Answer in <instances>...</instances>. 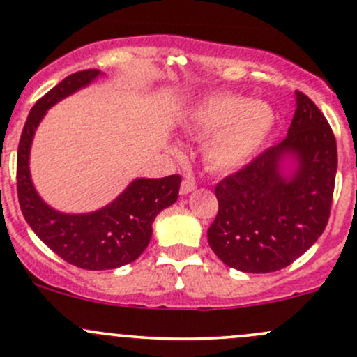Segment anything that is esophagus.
<instances>
[{
  "label": "esophagus",
  "mask_w": 357,
  "mask_h": 357,
  "mask_svg": "<svg viewBox=\"0 0 357 357\" xmlns=\"http://www.w3.org/2000/svg\"><path fill=\"white\" fill-rule=\"evenodd\" d=\"M193 190H195V183L190 181V179H185V181L181 183V186H179V195H183V197H185V195L191 193Z\"/></svg>",
  "instance_id": "34e87169"
}]
</instances>
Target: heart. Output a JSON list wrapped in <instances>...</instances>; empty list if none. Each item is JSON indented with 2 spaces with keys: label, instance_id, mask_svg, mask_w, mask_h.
<instances>
[{
  "label": "heart",
  "instance_id": "b5f03b06",
  "mask_svg": "<svg viewBox=\"0 0 357 357\" xmlns=\"http://www.w3.org/2000/svg\"><path fill=\"white\" fill-rule=\"evenodd\" d=\"M276 125L273 107L238 95H213L195 103L186 113L185 127L197 137H210L205 159L215 171L244 167L259 152Z\"/></svg>",
  "mask_w": 357,
  "mask_h": 357
}]
</instances>
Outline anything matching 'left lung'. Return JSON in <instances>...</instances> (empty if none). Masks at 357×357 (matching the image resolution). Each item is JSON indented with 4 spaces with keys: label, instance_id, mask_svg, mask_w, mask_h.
<instances>
[{
    "label": "left lung",
    "instance_id": "left-lung-1",
    "mask_svg": "<svg viewBox=\"0 0 357 357\" xmlns=\"http://www.w3.org/2000/svg\"><path fill=\"white\" fill-rule=\"evenodd\" d=\"M287 139L215 188L218 213L208 244L242 273L287 268L319 241L328 222L337 146L328 121L303 93Z\"/></svg>",
    "mask_w": 357,
    "mask_h": 357
}]
</instances>
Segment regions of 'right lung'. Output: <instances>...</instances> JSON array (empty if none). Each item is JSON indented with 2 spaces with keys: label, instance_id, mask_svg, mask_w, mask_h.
<instances>
[{
  "label": "right lung",
  "instance_id": "1",
  "mask_svg": "<svg viewBox=\"0 0 357 357\" xmlns=\"http://www.w3.org/2000/svg\"><path fill=\"white\" fill-rule=\"evenodd\" d=\"M105 76L100 69L74 73L42 96L30 109L18 144L17 190L23 217L37 237L59 257L89 271L115 269L135 261L152 237L159 211L178 199L181 178H135L108 205L88 213H62L47 205L30 174V149L45 113Z\"/></svg>",
  "mask_w": 357,
  "mask_h": 357
}]
</instances>
